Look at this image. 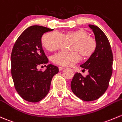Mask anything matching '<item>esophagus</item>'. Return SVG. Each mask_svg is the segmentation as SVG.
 Segmentation results:
<instances>
[{"label":"esophagus","mask_w":122,"mask_h":122,"mask_svg":"<svg viewBox=\"0 0 122 122\" xmlns=\"http://www.w3.org/2000/svg\"><path fill=\"white\" fill-rule=\"evenodd\" d=\"M59 70H60V71H62V70H64V67H62V66H59Z\"/></svg>","instance_id":"1"}]
</instances>
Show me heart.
<instances>
[{
    "label": "heart",
    "mask_w": 122,
    "mask_h": 122,
    "mask_svg": "<svg viewBox=\"0 0 122 122\" xmlns=\"http://www.w3.org/2000/svg\"><path fill=\"white\" fill-rule=\"evenodd\" d=\"M73 40L71 52L61 51L52 57V62L63 66H70L79 61L81 54L84 57H90L97 48V41L92 37L88 36V32L84 29L69 31L65 34L58 31L46 33L41 38L43 46L48 51H54L58 49L64 40Z\"/></svg>",
    "instance_id": "b5f03b06"
}]
</instances>
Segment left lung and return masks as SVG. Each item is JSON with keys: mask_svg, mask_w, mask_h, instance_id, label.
Masks as SVG:
<instances>
[{"mask_svg": "<svg viewBox=\"0 0 122 122\" xmlns=\"http://www.w3.org/2000/svg\"><path fill=\"white\" fill-rule=\"evenodd\" d=\"M97 41L95 52L88 60L80 65L87 70L88 75L84 77L76 72L71 83L73 93L84 101L98 99L105 93L112 74L113 54L111 45L103 31L94 25L89 24Z\"/></svg>", "mask_w": 122, "mask_h": 122, "instance_id": "left-lung-1", "label": "left lung"}]
</instances>
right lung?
I'll list each match as a JSON object with an SVG mask.
<instances>
[{
  "label": "right lung",
  "instance_id": "right-lung-1",
  "mask_svg": "<svg viewBox=\"0 0 122 122\" xmlns=\"http://www.w3.org/2000/svg\"><path fill=\"white\" fill-rule=\"evenodd\" d=\"M53 29L41 25L29 27L19 37L11 54V72L14 85L19 95L25 101L37 102L44 99L50 88L52 78L58 68L52 64L44 71L38 70L40 65L48 60L41 44L43 34Z\"/></svg>",
  "mask_w": 122,
  "mask_h": 122
}]
</instances>
